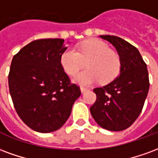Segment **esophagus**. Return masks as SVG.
<instances>
[{
  "instance_id": "esophagus-1",
  "label": "esophagus",
  "mask_w": 158,
  "mask_h": 158,
  "mask_svg": "<svg viewBox=\"0 0 158 158\" xmlns=\"http://www.w3.org/2000/svg\"><path fill=\"white\" fill-rule=\"evenodd\" d=\"M80 90H81V92L82 93H85V91H87V90H88V89H87V88H85V87H83V86H81V87H80Z\"/></svg>"
}]
</instances>
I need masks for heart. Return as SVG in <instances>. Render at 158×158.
<instances>
[{
    "label": "heart",
    "instance_id": "b5f03b06",
    "mask_svg": "<svg viewBox=\"0 0 158 158\" xmlns=\"http://www.w3.org/2000/svg\"><path fill=\"white\" fill-rule=\"evenodd\" d=\"M61 64L67 73L74 75L87 64L88 69L76 74L73 81L80 85H89L99 81L106 84L118 75L121 61L116 52L111 51L105 42L90 40L75 49L69 48L62 52Z\"/></svg>",
    "mask_w": 158,
    "mask_h": 158
}]
</instances>
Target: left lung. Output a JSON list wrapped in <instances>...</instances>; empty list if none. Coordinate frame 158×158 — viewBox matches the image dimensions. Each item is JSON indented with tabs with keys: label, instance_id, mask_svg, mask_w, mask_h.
Returning a JSON list of instances; mask_svg holds the SVG:
<instances>
[{
	"label": "left lung",
	"instance_id": "1",
	"mask_svg": "<svg viewBox=\"0 0 158 158\" xmlns=\"http://www.w3.org/2000/svg\"><path fill=\"white\" fill-rule=\"evenodd\" d=\"M118 52L121 69L108 85L95 88L96 101L90 113L102 128L110 131L124 130L142 111L149 90L147 67L139 51L124 40L114 35H100Z\"/></svg>",
	"mask_w": 158,
	"mask_h": 158
}]
</instances>
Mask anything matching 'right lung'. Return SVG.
Instances as JSON below:
<instances>
[{
  "instance_id": "1",
  "label": "right lung",
  "mask_w": 158,
  "mask_h": 158,
  "mask_svg": "<svg viewBox=\"0 0 158 158\" xmlns=\"http://www.w3.org/2000/svg\"><path fill=\"white\" fill-rule=\"evenodd\" d=\"M63 42L34 40L23 47L11 63L8 85L14 107L23 123L37 132L60 129L81 95L61 64V55L68 48Z\"/></svg>"
}]
</instances>
